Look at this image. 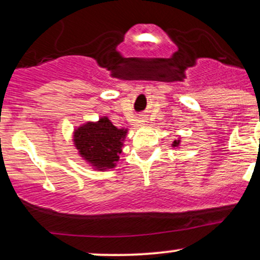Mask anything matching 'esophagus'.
<instances>
[{
	"label": "esophagus",
	"instance_id": "34e87169",
	"mask_svg": "<svg viewBox=\"0 0 260 260\" xmlns=\"http://www.w3.org/2000/svg\"><path fill=\"white\" fill-rule=\"evenodd\" d=\"M142 122H144V121H142Z\"/></svg>",
	"mask_w": 260,
	"mask_h": 260
}]
</instances>
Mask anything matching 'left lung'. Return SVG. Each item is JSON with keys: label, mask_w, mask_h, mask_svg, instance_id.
Wrapping results in <instances>:
<instances>
[{"label": "left lung", "mask_w": 260, "mask_h": 260, "mask_svg": "<svg viewBox=\"0 0 260 260\" xmlns=\"http://www.w3.org/2000/svg\"><path fill=\"white\" fill-rule=\"evenodd\" d=\"M180 143H181V139H177V140H174V143H172V147L174 148H178L180 147Z\"/></svg>", "instance_id": "8db88e82"}]
</instances>
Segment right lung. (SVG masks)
Masks as SVG:
<instances>
[{
    "instance_id": "add662e5",
    "label": "right lung",
    "mask_w": 260,
    "mask_h": 260,
    "mask_svg": "<svg viewBox=\"0 0 260 260\" xmlns=\"http://www.w3.org/2000/svg\"><path fill=\"white\" fill-rule=\"evenodd\" d=\"M127 129L117 128L104 116L98 122H86L73 133L74 147L95 170L105 171L116 166L123 147Z\"/></svg>"
}]
</instances>
